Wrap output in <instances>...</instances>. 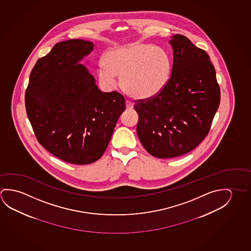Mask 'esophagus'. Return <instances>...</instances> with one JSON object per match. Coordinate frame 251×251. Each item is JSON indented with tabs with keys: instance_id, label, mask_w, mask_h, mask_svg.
I'll list each match as a JSON object with an SVG mask.
<instances>
[{
	"instance_id": "esophagus-1",
	"label": "esophagus",
	"mask_w": 251,
	"mask_h": 251,
	"mask_svg": "<svg viewBox=\"0 0 251 251\" xmlns=\"http://www.w3.org/2000/svg\"><path fill=\"white\" fill-rule=\"evenodd\" d=\"M126 107L127 110H131V109L133 108V103L126 100Z\"/></svg>"
}]
</instances>
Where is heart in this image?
<instances>
[{"mask_svg":"<svg viewBox=\"0 0 251 251\" xmlns=\"http://www.w3.org/2000/svg\"><path fill=\"white\" fill-rule=\"evenodd\" d=\"M99 68L100 80L113 87L116 76L125 93L139 100L154 99L171 76L172 61L167 51L155 45L135 43L108 51Z\"/></svg>","mask_w":251,"mask_h":251,"instance_id":"b5f03b06","label":"heart"}]
</instances>
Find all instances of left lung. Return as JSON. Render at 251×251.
<instances>
[{
	"label": "left lung",
	"instance_id": "1",
	"mask_svg": "<svg viewBox=\"0 0 251 251\" xmlns=\"http://www.w3.org/2000/svg\"><path fill=\"white\" fill-rule=\"evenodd\" d=\"M171 77L154 99L138 100L137 133L147 151L169 159L194 150L210 129L221 92L207 52L186 36L175 35Z\"/></svg>",
	"mask_w": 251,
	"mask_h": 251
}]
</instances>
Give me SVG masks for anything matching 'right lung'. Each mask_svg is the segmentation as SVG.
I'll return each instance as SVG.
<instances>
[{
    "label": "right lung",
    "mask_w": 251,
    "mask_h": 251,
    "mask_svg": "<svg viewBox=\"0 0 251 251\" xmlns=\"http://www.w3.org/2000/svg\"><path fill=\"white\" fill-rule=\"evenodd\" d=\"M94 44L71 39L37 60L25 94V106L38 142L53 155L76 165L93 163L107 148L126 110L116 92H102L84 64Z\"/></svg>",
    "instance_id": "obj_1"
}]
</instances>
